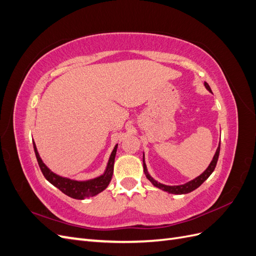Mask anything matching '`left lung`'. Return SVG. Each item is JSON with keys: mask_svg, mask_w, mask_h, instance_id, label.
I'll return each mask as SVG.
<instances>
[{"mask_svg": "<svg viewBox=\"0 0 256 256\" xmlns=\"http://www.w3.org/2000/svg\"><path fill=\"white\" fill-rule=\"evenodd\" d=\"M204 86L206 88V90L208 92H212V90L210 88H209L208 83L204 82ZM219 154H220V143L218 145V148H216L214 154V158L212 160L210 164H209V166H207V168L205 170V171L200 174V176L196 177L194 180H192L188 182H186L184 184H178V186H168V184H161L159 182H157L156 180H154V178L150 175L148 171H147V166L145 164V159H144V152H143V168H144V173H145V176L147 180H148L154 187H157L161 190H164L166 192H168V193H172V194H187V193H190L192 192L193 190L198 189L200 184H202L207 178L212 175V173L214 172V170L216 166V161H218V158H219Z\"/></svg>", "mask_w": 256, "mask_h": 256, "instance_id": "left-lung-1", "label": "left lung"}]
</instances>
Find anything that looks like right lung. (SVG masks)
<instances>
[{"label":"right lung","instance_id":"1","mask_svg":"<svg viewBox=\"0 0 256 256\" xmlns=\"http://www.w3.org/2000/svg\"><path fill=\"white\" fill-rule=\"evenodd\" d=\"M33 146H34V150H35L38 164H40V168L42 170L44 176L46 177V180H47L50 184H52L54 187L60 189L64 193V194L70 196L72 198L84 200L86 198L95 196L98 194V193L102 192L108 186H109L112 180L115 154H116V150H118V144H116L114 146V148L110 154V158L108 160L104 172L98 177L92 178V180H70V178L60 176L54 172H52L51 170L44 164L40 154H38L35 142H33Z\"/></svg>","mask_w":256,"mask_h":256}]
</instances>
